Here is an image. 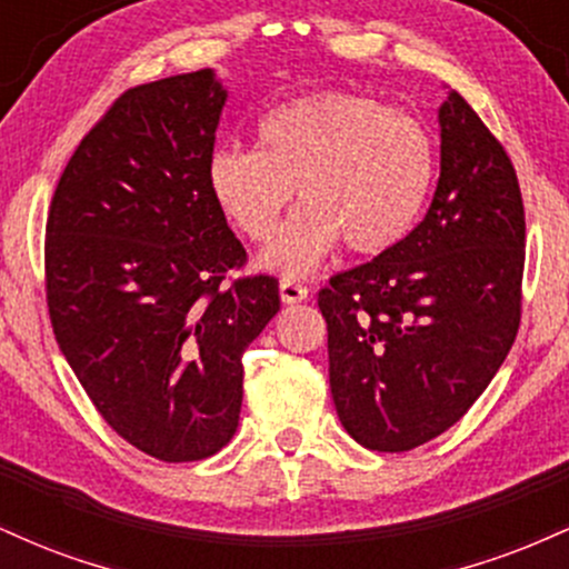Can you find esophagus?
I'll list each match as a JSON object with an SVG mask.
<instances>
[{"mask_svg":"<svg viewBox=\"0 0 569 569\" xmlns=\"http://www.w3.org/2000/svg\"><path fill=\"white\" fill-rule=\"evenodd\" d=\"M307 286L299 283L297 278H283L280 280V299H283L286 305H297V302H305L307 299Z\"/></svg>","mask_w":569,"mask_h":569,"instance_id":"esophagus-1","label":"esophagus"}]
</instances>
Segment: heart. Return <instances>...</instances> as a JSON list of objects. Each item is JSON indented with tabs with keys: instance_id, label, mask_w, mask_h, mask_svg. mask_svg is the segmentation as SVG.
I'll use <instances>...</instances> for the list:
<instances>
[{
	"instance_id": "obj_1",
	"label": "heart",
	"mask_w": 569,
	"mask_h": 569,
	"mask_svg": "<svg viewBox=\"0 0 569 569\" xmlns=\"http://www.w3.org/2000/svg\"><path fill=\"white\" fill-rule=\"evenodd\" d=\"M259 149H217L208 187L232 227L253 243L276 234L293 202L305 206L262 253L267 270L305 276L345 240L375 257L401 243L436 181V141L420 117L375 98L318 93L280 103L257 128Z\"/></svg>"
}]
</instances>
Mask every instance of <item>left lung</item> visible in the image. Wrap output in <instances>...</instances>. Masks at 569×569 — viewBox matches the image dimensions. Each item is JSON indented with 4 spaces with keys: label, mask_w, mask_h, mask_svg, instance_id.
<instances>
[{
    "label": "left lung",
    "mask_w": 569,
    "mask_h": 569,
    "mask_svg": "<svg viewBox=\"0 0 569 569\" xmlns=\"http://www.w3.org/2000/svg\"><path fill=\"white\" fill-rule=\"evenodd\" d=\"M439 122L441 176L426 219L318 291L339 422L375 452H409L452 428L521 321L527 227L513 162L460 93Z\"/></svg>",
    "instance_id": "1"
}]
</instances>
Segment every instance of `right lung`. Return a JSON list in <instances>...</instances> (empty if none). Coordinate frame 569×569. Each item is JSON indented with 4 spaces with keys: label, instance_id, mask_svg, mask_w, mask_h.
<instances>
[{
    "label": "right lung",
    "instance_id": "right-lung-1",
    "mask_svg": "<svg viewBox=\"0 0 569 569\" xmlns=\"http://www.w3.org/2000/svg\"><path fill=\"white\" fill-rule=\"evenodd\" d=\"M227 90L211 69L136 84L84 133L44 227L58 348L117 436L162 462L232 439L243 350L280 310L208 187Z\"/></svg>",
    "mask_w": 569,
    "mask_h": 569
}]
</instances>
